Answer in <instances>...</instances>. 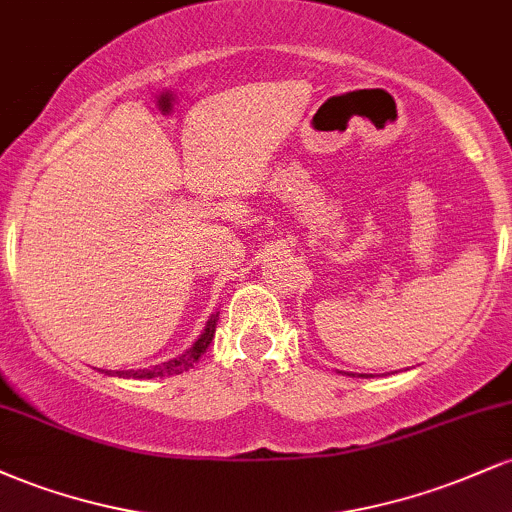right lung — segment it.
Returning <instances> with one entry per match:
<instances>
[{
	"mask_svg": "<svg viewBox=\"0 0 512 512\" xmlns=\"http://www.w3.org/2000/svg\"><path fill=\"white\" fill-rule=\"evenodd\" d=\"M216 320H219V313L209 317L207 327H204V332L199 334L197 342L192 344L185 354H180L178 358H170V361L161 363V366H154V368L105 370V375H117V378H134V380H151V378H166V375H178V373H182V370L195 366L199 358H202L204 351L209 349L211 339H214V332H216Z\"/></svg>",
	"mask_w": 512,
	"mask_h": 512,
	"instance_id": "right-lung-1",
	"label": "right lung"
}]
</instances>
